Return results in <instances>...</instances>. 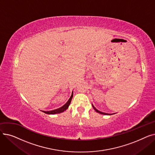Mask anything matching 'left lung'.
Listing matches in <instances>:
<instances>
[{
  "label": "left lung",
  "mask_w": 155,
  "mask_h": 155,
  "mask_svg": "<svg viewBox=\"0 0 155 155\" xmlns=\"http://www.w3.org/2000/svg\"><path fill=\"white\" fill-rule=\"evenodd\" d=\"M92 107H93V108L94 109V110H95L97 112H98V113H99V114H104V115H112V114H107V113L102 112H101V111H100V110H97V109L94 106L93 104H92Z\"/></svg>",
  "instance_id": "obj_1"
}]
</instances>
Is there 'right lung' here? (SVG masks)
Wrapping results in <instances>:
<instances>
[{
	"mask_svg": "<svg viewBox=\"0 0 155 155\" xmlns=\"http://www.w3.org/2000/svg\"><path fill=\"white\" fill-rule=\"evenodd\" d=\"M73 93L72 92V94H71V95L70 97V98L69 99V100L67 101V102L64 105H63L62 107L58 108V109H54V110H50V111H45V110H43V112L45 114H60V113H61V112H63L64 110H66L68 107L69 105L71 103V99H72V97H73Z\"/></svg>",
	"mask_w": 155,
	"mask_h": 155,
	"instance_id": "add662e5",
	"label": "right lung"
}]
</instances>
